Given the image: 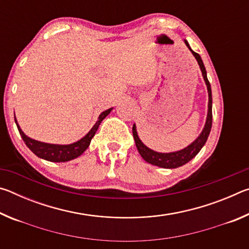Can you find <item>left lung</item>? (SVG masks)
Listing matches in <instances>:
<instances>
[{
    "mask_svg": "<svg viewBox=\"0 0 249 249\" xmlns=\"http://www.w3.org/2000/svg\"><path fill=\"white\" fill-rule=\"evenodd\" d=\"M187 47L190 49L193 56L196 59L197 64L200 66V69L202 71V75H203V79L206 84V88H208V93H209V104H208V116H206V122L204 125V128L202 130L199 137L190 144L189 146L185 147V148L174 151V153H157L153 149H150L146 145L142 144V142L140 140L137 135L136 126L135 124L133 125V136L135 140V144L138 149V153L141 154L142 159L147 161L148 163H151L154 166H158L161 168H167V169H174V168H178L185 165V163L190 161L192 158H195L197 155V153L202 149V147L208 141V137L211 132V127H212V91H211V84L206 77V70L203 65V61L200 57L199 53L193 52L189 46V43L187 40H184Z\"/></svg>",
    "mask_w": 249,
    "mask_h": 249,
    "instance_id": "8db88e82",
    "label": "left lung"
}]
</instances>
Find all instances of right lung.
Instances as JSON below:
<instances>
[{
	"label": "right lung",
	"mask_w": 249,
	"mask_h": 249,
	"mask_svg": "<svg viewBox=\"0 0 249 249\" xmlns=\"http://www.w3.org/2000/svg\"><path fill=\"white\" fill-rule=\"evenodd\" d=\"M111 111L112 108H108L107 111L101 113L98 121H96V123L93 125V127L91 128L90 132L80 141L69 145L47 144V142L33 140V138L26 136L23 130L20 129L18 121H16V117H15V123L18 125V132L20 134V136H22L24 142L26 144L28 148L37 156V157L48 160V161H53V162H65L79 157L80 155H82L84 151H86V149L90 145L91 140L95 135L96 130H98L101 122H102L105 117L109 114V113H111Z\"/></svg>",
	"instance_id": "1"
}]
</instances>
